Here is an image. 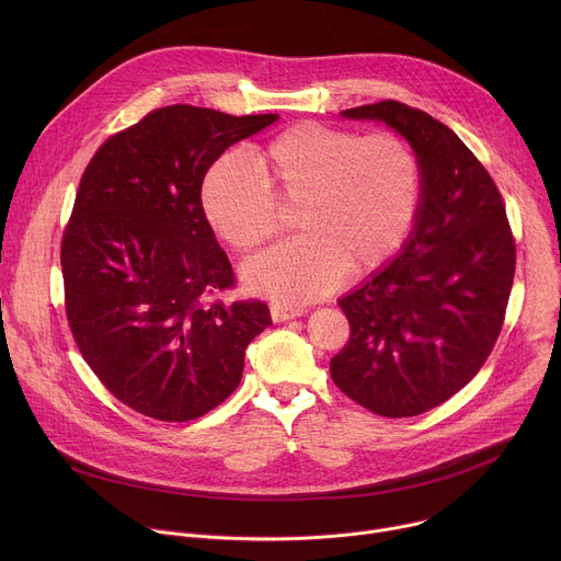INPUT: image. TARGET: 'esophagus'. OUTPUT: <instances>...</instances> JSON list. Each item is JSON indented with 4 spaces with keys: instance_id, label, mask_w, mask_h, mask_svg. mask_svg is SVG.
Instances as JSON below:
<instances>
[{
    "instance_id": "obj_1",
    "label": "esophagus",
    "mask_w": 561,
    "mask_h": 561,
    "mask_svg": "<svg viewBox=\"0 0 561 561\" xmlns=\"http://www.w3.org/2000/svg\"><path fill=\"white\" fill-rule=\"evenodd\" d=\"M301 314H304V308H293V306H286V304H273L271 306L273 322H288V319H295V317H301Z\"/></svg>"
}]
</instances>
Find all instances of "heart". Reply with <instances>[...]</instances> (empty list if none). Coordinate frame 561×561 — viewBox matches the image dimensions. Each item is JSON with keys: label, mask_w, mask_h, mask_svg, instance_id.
Returning a JSON list of instances; mask_svg holds the SVG:
<instances>
[{"label": "heart", "mask_w": 561, "mask_h": 561, "mask_svg": "<svg viewBox=\"0 0 561 561\" xmlns=\"http://www.w3.org/2000/svg\"><path fill=\"white\" fill-rule=\"evenodd\" d=\"M204 210L224 242L249 253L282 228V208H301L306 232L242 268L249 290L284 304L329 293L344 271L366 275L409 237L422 202V162L394 133L359 135L301 122L273 137L253 171L217 162L204 182Z\"/></svg>", "instance_id": "heart-1"}]
</instances>
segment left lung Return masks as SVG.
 <instances>
[{
  "label": "left lung",
  "instance_id": "obj_1",
  "mask_svg": "<svg viewBox=\"0 0 561 561\" xmlns=\"http://www.w3.org/2000/svg\"><path fill=\"white\" fill-rule=\"evenodd\" d=\"M342 115L383 122L415 148L422 202L402 253L337 301L351 337L331 377L375 415H422L489 359L513 288L515 237L493 178L446 124L394 100Z\"/></svg>",
  "mask_w": 561,
  "mask_h": 561
}]
</instances>
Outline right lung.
<instances>
[{"label":"right lung","instance_id":"add662e5","mask_svg":"<svg viewBox=\"0 0 561 561\" xmlns=\"http://www.w3.org/2000/svg\"><path fill=\"white\" fill-rule=\"evenodd\" d=\"M277 119L175 104L111 135L89 162L61 237L66 317L100 381L159 422L206 415L242 381L247 346L273 324L234 286L202 206L219 154Z\"/></svg>","mask_w":561,"mask_h":561}]
</instances>
